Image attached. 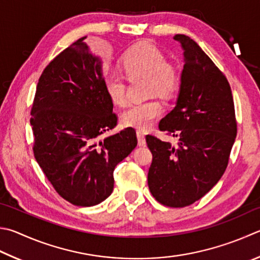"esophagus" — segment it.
Returning <instances> with one entry per match:
<instances>
[{
    "mask_svg": "<svg viewBox=\"0 0 260 260\" xmlns=\"http://www.w3.org/2000/svg\"><path fill=\"white\" fill-rule=\"evenodd\" d=\"M136 136H138V142L140 146L145 145V136L142 131H136Z\"/></svg>",
    "mask_w": 260,
    "mask_h": 260,
    "instance_id": "obj_1",
    "label": "esophagus"
}]
</instances>
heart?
I'll return each mask as SVG.
<instances>
[{
  "label": "heart",
  "mask_w": 260,
  "mask_h": 260,
  "mask_svg": "<svg viewBox=\"0 0 260 260\" xmlns=\"http://www.w3.org/2000/svg\"><path fill=\"white\" fill-rule=\"evenodd\" d=\"M120 68L127 79L145 77L146 95L168 98L175 92L179 83L176 67L166 61V56L157 46L151 43H139L127 50L120 59ZM107 95L117 106L127 102L126 84L124 78L108 74L103 78ZM160 102L151 99L129 106L122 112L121 121L125 126L145 129L161 115Z\"/></svg>",
  "instance_id": "heart-1"
}]
</instances>
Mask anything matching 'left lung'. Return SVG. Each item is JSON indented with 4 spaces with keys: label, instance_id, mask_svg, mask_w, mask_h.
<instances>
[{
    "label": "left lung",
    "instance_id": "8db88e82",
    "mask_svg": "<svg viewBox=\"0 0 260 260\" xmlns=\"http://www.w3.org/2000/svg\"><path fill=\"white\" fill-rule=\"evenodd\" d=\"M184 67L176 107L159 129L177 145L146 135L152 153L148 185L154 199L173 208L190 206L214 187L228 167L237 136L234 102L225 75L194 41L177 34Z\"/></svg>",
    "mask_w": 260,
    "mask_h": 260
}]
</instances>
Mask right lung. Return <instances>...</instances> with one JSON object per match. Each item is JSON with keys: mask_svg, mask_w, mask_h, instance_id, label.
Listing matches in <instances>:
<instances>
[{"mask_svg": "<svg viewBox=\"0 0 260 260\" xmlns=\"http://www.w3.org/2000/svg\"><path fill=\"white\" fill-rule=\"evenodd\" d=\"M59 53L46 66L30 110L34 155L54 190L70 204L91 207L114 190V171L138 145L128 127L96 143L118 117L103 86L101 60L84 43Z\"/></svg>", "mask_w": 260, "mask_h": 260, "instance_id": "right-lung-1", "label": "right lung"}]
</instances>
